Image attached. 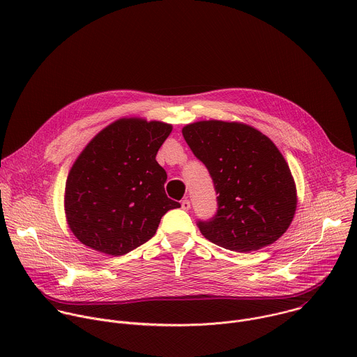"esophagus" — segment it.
<instances>
[{"instance_id": "obj_1", "label": "esophagus", "mask_w": 357, "mask_h": 357, "mask_svg": "<svg viewBox=\"0 0 357 357\" xmlns=\"http://www.w3.org/2000/svg\"><path fill=\"white\" fill-rule=\"evenodd\" d=\"M181 206H182L183 211H189V209H190V202H189V199H183V200L181 202Z\"/></svg>"}]
</instances>
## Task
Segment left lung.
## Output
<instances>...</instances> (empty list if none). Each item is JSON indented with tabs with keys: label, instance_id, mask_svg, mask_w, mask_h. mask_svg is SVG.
<instances>
[{
	"label": "left lung",
	"instance_id": "left-lung-1",
	"mask_svg": "<svg viewBox=\"0 0 357 357\" xmlns=\"http://www.w3.org/2000/svg\"><path fill=\"white\" fill-rule=\"evenodd\" d=\"M182 134L218 195L215 216L196 223L200 233L238 252L278 240L292 222L296 190L274 142L250 126L216 120L189 124Z\"/></svg>",
	"mask_w": 357,
	"mask_h": 357
}]
</instances>
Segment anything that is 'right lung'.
Masks as SVG:
<instances>
[{"mask_svg":"<svg viewBox=\"0 0 357 357\" xmlns=\"http://www.w3.org/2000/svg\"><path fill=\"white\" fill-rule=\"evenodd\" d=\"M172 127L121 119L100 131L73 164L65 190L70 230L87 247L124 256L155 234L181 203L165 193L157 152Z\"/></svg>","mask_w":357,"mask_h":357,"instance_id":"add662e5","label":"right lung"}]
</instances>
